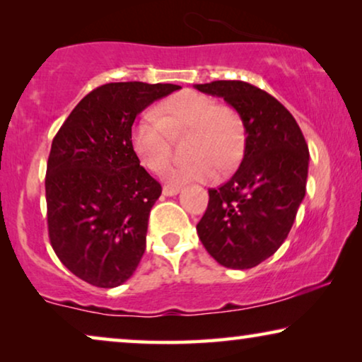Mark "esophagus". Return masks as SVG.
<instances>
[{
  "label": "esophagus",
  "instance_id": "esophagus-1",
  "mask_svg": "<svg viewBox=\"0 0 362 362\" xmlns=\"http://www.w3.org/2000/svg\"><path fill=\"white\" fill-rule=\"evenodd\" d=\"M180 191H181L180 186H171V185L163 186V194L165 196H176Z\"/></svg>",
  "mask_w": 362,
  "mask_h": 362
}]
</instances>
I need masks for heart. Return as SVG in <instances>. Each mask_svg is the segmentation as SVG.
Returning a JSON list of instances; mask_svg holds the SVG:
<instances>
[{
  "instance_id": "obj_1",
  "label": "heart",
  "mask_w": 362,
  "mask_h": 362,
  "mask_svg": "<svg viewBox=\"0 0 362 362\" xmlns=\"http://www.w3.org/2000/svg\"><path fill=\"white\" fill-rule=\"evenodd\" d=\"M187 163H175L165 177L181 185L189 181H209L216 167L221 175L230 171L242 151V125L237 113L217 105L204 93L182 90L160 103L158 113H143L132 130V148L141 165L161 173L171 158L173 136L189 133Z\"/></svg>"
}]
</instances>
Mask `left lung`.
Masks as SVG:
<instances>
[{
	"label": "left lung",
	"instance_id": "8db88e82",
	"mask_svg": "<svg viewBox=\"0 0 362 362\" xmlns=\"http://www.w3.org/2000/svg\"><path fill=\"white\" fill-rule=\"evenodd\" d=\"M194 87L224 98L245 130L239 170L209 189L197 235L221 265L252 269L279 250L293 226L306 191L308 145L293 115L262 88L242 81Z\"/></svg>",
	"mask_w": 362,
	"mask_h": 362
}]
</instances>
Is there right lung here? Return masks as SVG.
<instances>
[{
  "label": "right lung",
  "instance_id": "1",
  "mask_svg": "<svg viewBox=\"0 0 362 362\" xmlns=\"http://www.w3.org/2000/svg\"><path fill=\"white\" fill-rule=\"evenodd\" d=\"M175 83L112 82L93 88L54 136L46 171L49 240L78 279L113 288L146 249L148 217L161 185L132 148L136 115Z\"/></svg>",
  "mask_w": 362,
  "mask_h": 362
}]
</instances>
